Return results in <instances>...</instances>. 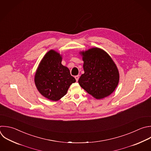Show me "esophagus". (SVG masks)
<instances>
[{
  "label": "esophagus",
  "mask_w": 151,
  "mask_h": 151,
  "mask_svg": "<svg viewBox=\"0 0 151 151\" xmlns=\"http://www.w3.org/2000/svg\"><path fill=\"white\" fill-rule=\"evenodd\" d=\"M75 78L76 81H78V79H79V76H78V75L75 76Z\"/></svg>",
  "instance_id": "1"
}]
</instances>
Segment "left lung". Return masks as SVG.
Here are the masks:
<instances>
[{"mask_svg":"<svg viewBox=\"0 0 151 151\" xmlns=\"http://www.w3.org/2000/svg\"><path fill=\"white\" fill-rule=\"evenodd\" d=\"M80 53L84 70L78 80L80 86L96 99L109 96L119 82V70L111 57L97 47Z\"/></svg>","mask_w":151,"mask_h":151,"instance_id":"left-lung-1","label":"left lung"}]
</instances>
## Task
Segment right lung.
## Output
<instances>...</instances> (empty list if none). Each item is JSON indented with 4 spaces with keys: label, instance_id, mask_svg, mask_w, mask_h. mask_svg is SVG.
I'll return each instance as SVG.
<instances>
[{
    "label": "right lung",
    "instance_id": "add662e5",
    "mask_svg": "<svg viewBox=\"0 0 151 151\" xmlns=\"http://www.w3.org/2000/svg\"><path fill=\"white\" fill-rule=\"evenodd\" d=\"M62 56L53 50L47 52L37 69L34 82L40 93L56 101L65 95L70 85L75 82L69 69L62 65Z\"/></svg>",
    "mask_w": 151,
    "mask_h": 151
}]
</instances>
